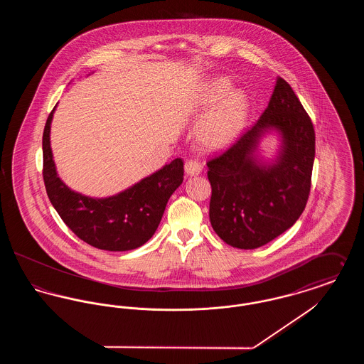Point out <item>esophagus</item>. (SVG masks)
Wrapping results in <instances>:
<instances>
[{
    "label": "esophagus",
    "mask_w": 364,
    "mask_h": 364,
    "mask_svg": "<svg viewBox=\"0 0 364 364\" xmlns=\"http://www.w3.org/2000/svg\"><path fill=\"white\" fill-rule=\"evenodd\" d=\"M184 171L188 176H196L202 172V165L198 159H188L184 165Z\"/></svg>",
    "instance_id": "1"
}]
</instances>
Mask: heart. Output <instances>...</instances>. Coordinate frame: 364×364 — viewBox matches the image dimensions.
<instances>
[{
	"instance_id": "heart-1",
	"label": "heart",
	"mask_w": 364,
	"mask_h": 364,
	"mask_svg": "<svg viewBox=\"0 0 364 364\" xmlns=\"http://www.w3.org/2000/svg\"><path fill=\"white\" fill-rule=\"evenodd\" d=\"M230 91L232 85L225 79L213 83L208 91V104H220L199 127L198 140L205 149H223L242 135L248 119V101L242 92Z\"/></svg>"
}]
</instances>
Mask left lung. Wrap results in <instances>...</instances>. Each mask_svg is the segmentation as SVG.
Segmentation results:
<instances>
[{"label":"left lung","instance_id":"left-lung-1","mask_svg":"<svg viewBox=\"0 0 364 364\" xmlns=\"http://www.w3.org/2000/svg\"><path fill=\"white\" fill-rule=\"evenodd\" d=\"M269 129L282 132L278 161L262 166L252 154ZM315 131L292 87L278 77L259 120L208 161L210 223L229 245L252 250L276 239L301 215L311 190Z\"/></svg>","mask_w":364,"mask_h":364}]
</instances>
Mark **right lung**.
Instances as JSON below:
<instances>
[{
  "instance_id": "add662e5",
  "label": "right lung",
  "mask_w": 364,
  "mask_h": 364,
  "mask_svg": "<svg viewBox=\"0 0 364 364\" xmlns=\"http://www.w3.org/2000/svg\"><path fill=\"white\" fill-rule=\"evenodd\" d=\"M53 112L43 129L42 174L48 196L61 220L79 239L100 250L128 251L149 242L169 198L183 183V159L176 158L119 195L88 198L70 190L57 176L50 149Z\"/></svg>"
}]
</instances>
